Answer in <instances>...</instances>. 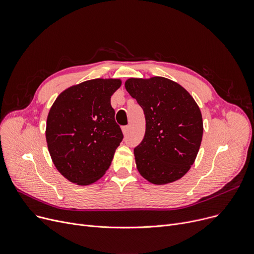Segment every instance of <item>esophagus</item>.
<instances>
[{"mask_svg": "<svg viewBox=\"0 0 254 254\" xmlns=\"http://www.w3.org/2000/svg\"><path fill=\"white\" fill-rule=\"evenodd\" d=\"M122 129H123V132H124V135H127V132H128L129 127H128V126H125V127H122Z\"/></svg>", "mask_w": 254, "mask_h": 254, "instance_id": "esophagus-1", "label": "esophagus"}]
</instances>
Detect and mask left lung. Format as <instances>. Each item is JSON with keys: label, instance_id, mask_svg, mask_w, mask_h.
Segmentation results:
<instances>
[{"label": "left lung", "instance_id": "obj_1", "mask_svg": "<svg viewBox=\"0 0 254 254\" xmlns=\"http://www.w3.org/2000/svg\"><path fill=\"white\" fill-rule=\"evenodd\" d=\"M126 89L145 114V136L134 149L143 178L164 185L193 165L203 138V118L190 93L165 77L129 78Z\"/></svg>", "mask_w": 254, "mask_h": 254}]
</instances>
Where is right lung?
<instances>
[{
    "label": "right lung",
    "instance_id": "obj_1",
    "mask_svg": "<svg viewBox=\"0 0 254 254\" xmlns=\"http://www.w3.org/2000/svg\"><path fill=\"white\" fill-rule=\"evenodd\" d=\"M120 79H91L61 92L49 110L46 142L52 163L77 185L104 176L124 135L116 124L111 96Z\"/></svg>",
    "mask_w": 254,
    "mask_h": 254
}]
</instances>
